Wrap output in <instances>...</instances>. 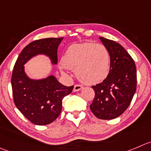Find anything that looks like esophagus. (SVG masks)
Listing matches in <instances>:
<instances>
[{
    "mask_svg": "<svg viewBox=\"0 0 151 151\" xmlns=\"http://www.w3.org/2000/svg\"><path fill=\"white\" fill-rule=\"evenodd\" d=\"M82 88H83V87L81 85V84H75V85H74V88H73V91H74V92L79 91V90H81Z\"/></svg>",
    "mask_w": 151,
    "mask_h": 151,
    "instance_id": "obj_1",
    "label": "esophagus"
}]
</instances>
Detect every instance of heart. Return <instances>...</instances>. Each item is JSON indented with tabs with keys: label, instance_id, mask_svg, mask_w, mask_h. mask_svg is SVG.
Instances as JSON below:
<instances>
[{
	"label": "heart",
	"instance_id": "obj_1",
	"mask_svg": "<svg viewBox=\"0 0 151 151\" xmlns=\"http://www.w3.org/2000/svg\"><path fill=\"white\" fill-rule=\"evenodd\" d=\"M76 69V74L81 82L96 84L104 81L110 68V55L101 44L84 42L70 45L62 58L61 70Z\"/></svg>",
	"mask_w": 151,
	"mask_h": 151
}]
</instances>
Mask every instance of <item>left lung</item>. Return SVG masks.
Returning a JSON list of instances; mask_svg holds the SVG:
<instances>
[{"label":"left lung","instance_id":"left-lung-1","mask_svg":"<svg viewBox=\"0 0 151 151\" xmlns=\"http://www.w3.org/2000/svg\"><path fill=\"white\" fill-rule=\"evenodd\" d=\"M100 39L110 52V68L102 82L92 86L95 97L90 107L96 117L108 120L119 117L130 105L136 90V68L122 46L103 37Z\"/></svg>","mask_w":151,"mask_h":151}]
</instances>
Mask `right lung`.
Segmentation results:
<instances>
[{
  "label": "right lung",
  "instance_id": "1",
  "mask_svg": "<svg viewBox=\"0 0 151 151\" xmlns=\"http://www.w3.org/2000/svg\"><path fill=\"white\" fill-rule=\"evenodd\" d=\"M62 38L35 40L26 46L20 53L12 70L13 100L17 108L29 121L37 125H45L55 121L61 112L62 100L73 90L66 87L54 76L42 80H31L26 76L24 64L37 54L49 55L56 64L57 50Z\"/></svg>",
  "mask_w": 151,
  "mask_h": 151
}]
</instances>
